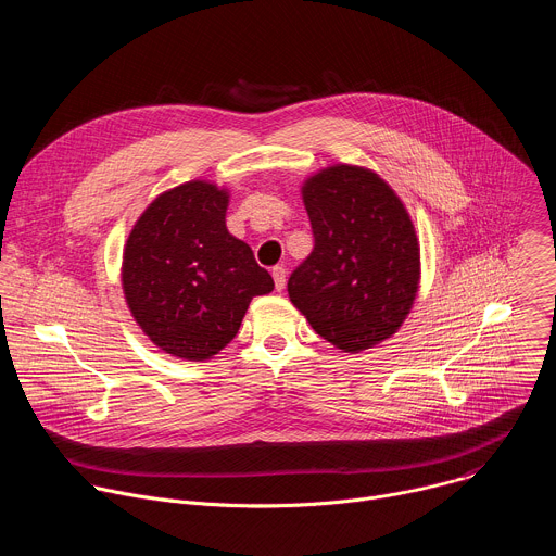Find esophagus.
Returning <instances> with one entry per match:
<instances>
[{
    "instance_id": "esophagus-1",
    "label": "esophagus",
    "mask_w": 556,
    "mask_h": 556,
    "mask_svg": "<svg viewBox=\"0 0 556 556\" xmlns=\"http://www.w3.org/2000/svg\"><path fill=\"white\" fill-rule=\"evenodd\" d=\"M273 279H275L277 292H281L286 288V268L283 266H275L273 268Z\"/></svg>"
}]
</instances>
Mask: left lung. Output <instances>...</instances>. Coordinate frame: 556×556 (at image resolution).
I'll use <instances>...</instances> for the list:
<instances>
[{"label":"left lung","instance_id":"obj_1","mask_svg":"<svg viewBox=\"0 0 556 556\" xmlns=\"http://www.w3.org/2000/svg\"><path fill=\"white\" fill-rule=\"evenodd\" d=\"M301 198L314 249L288 296L312 330L358 354L401 330L420 286V244L403 200L371 169L332 165Z\"/></svg>","mask_w":556,"mask_h":556}]
</instances>
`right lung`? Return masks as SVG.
<instances>
[{
  "instance_id": "right-lung-1",
  "label": "right lung",
  "mask_w": 556,
  "mask_h": 556,
  "mask_svg": "<svg viewBox=\"0 0 556 556\" xmlns=\"http://www.w3.org/2000/svg\"><path fill=\"white\" fill-rule=\"evenodd\" d=\"M228 189L191 180L136 219L121 281L134 321L163 352L206 361L242 326L253 296L275 288L247 242L226 228Z\"/></svg>"
}]
</instances>
